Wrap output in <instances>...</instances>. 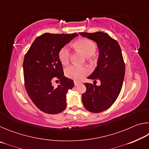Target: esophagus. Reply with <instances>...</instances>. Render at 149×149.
<instances>
[{"label": "esophagus", "mask_w": 149, "mask_h": 149, "mask_svg": "<svg viewBox=\"0 0 149 149\" xmlns=\"http://www.w3.org/2000/svg\"><path fill=\"white\" fill-rule=\"evenodd\" d=\"M79 84V82H77V81H74V85H75V86H77Z\"/></svg>", "instance_id": "obj_1"}]
</instances>
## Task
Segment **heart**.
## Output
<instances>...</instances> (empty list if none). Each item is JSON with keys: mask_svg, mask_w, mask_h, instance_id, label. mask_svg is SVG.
Masks as SVG:
<instances>
[{"mask_svg": "<svg viewBox=\"0 0 149 149\" xmlns=\"http://www.w3.org/2000/svg\"><path fill=\"white\" fill-rule=\"evenodd\" d=\"M75 46L81 50L87 57H90L96 51L95 43L91 40L86 38H81L75 42ZM58 58L63 65L69 63L70 58V49L68 45H65L60 49L58 52ZM89 74V70L86 67L78 66L72 65L66 68L65 74L67 77L75 81H80Z\"/></svg>", "mask_w": 149, "mask_h": 149, "instance_id": "1", "label": "heart"}]
</instances>
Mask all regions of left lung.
Listing matches in <instances>:
<instances>
[{"label": "left lung", "instance_id": "left-lung-1", "mask_svg": "<svg viewBox=\"0 0 149 149\" xmlns=\"http://www.w3.org/2000/svg\"><path fill=\"white\" fill-rule=\"evenodd\" d=\"M83 37L97 42L99 56L96 67L87 78L100 85L85 83L86 92L82 95V102L87 110L99 113L114 104L122 89L125 75V64L119 44L105 33H79Z\"/></svg>", "mask_w": 149, "mask_h": 149}]
</instances>
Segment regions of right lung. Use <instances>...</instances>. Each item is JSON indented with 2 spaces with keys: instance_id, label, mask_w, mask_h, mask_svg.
Returning a JSON list of instances; mask_svg holds the SVG:
<instances>
[{
  "instance_id": "obj_1",
  "label": "right lung",
  "mask_w": 149,
  "mask_h": 149,
  "mask_svg": "<svg viewBox=\"0 0 149 149\" xmlns=\"http://www.w3.org/2000/svg\"><path fill=\"white\" fill-rule=\"evenodd\" d=\"M78 34L45 33L37 37L25 55L23 68L25 87L34 104L42 112L56 114L66 108V94L74 81L64 76L58 52ZM61 83L57 88L54 79Z\"/></svg>"
}]
</instances>
